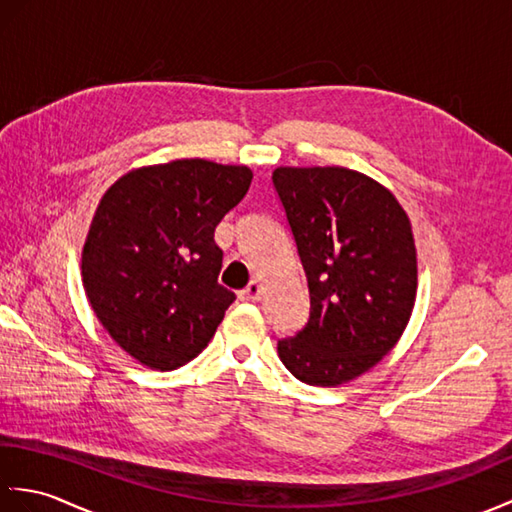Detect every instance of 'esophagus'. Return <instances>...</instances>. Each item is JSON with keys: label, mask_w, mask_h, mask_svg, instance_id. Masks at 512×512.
I'll return each mask as SVG.
<instances>
[{"label": "esophagus", "mask_w": 512, "mask_h": 512, "mask_svg": "<svg viewBox=\"0 0 512 512\" xmlns=\"http://www.w3.org/2000/svg\"><path fill=\"white\" fill-rule=\"evenodd\" d=\"M242 299L244 301H259L262 299V284L259 281H250V284L242 290Z\"/></svg>", "instance_id": "1"}]
</instances>
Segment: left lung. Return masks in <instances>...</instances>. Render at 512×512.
<instances>
[{"mask_svg":"<svg viewBox=\"0 0 512 512\" xmlns=\"http://www.w3.org/2000/svg\"><path fill=\"white\" fill-rule=\"evenodd\" d=\"M273 184L310 292L306 328L277 343L306 385L372 369L405 332L418 290L411 222L383 184L345 167H277Z\"/></svg>","mask_w":512,"mask_h":512,"instance_id":"8db88e82","label":"left lung"}]
</instances>
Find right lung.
I'll use <instances>...</instances> for the list:
<instances>
[{
	"mask_svg": "<svg viewBox=\"0 0 512 512\" xmlns=\"http://www.w3.org/2000/svg\"><path fill=\"white\" fill-rule=\"evenodd\" d=\"M253 171L202 158L127 171L105 191L83 244L85 295L107 334L145 367L198 356L235 301L217 284L213 233Z\"/></svg>",
	"mask_w": 512,
	"mask_h": 512,
	"instance_id": "right-lung-1",
	"label": "right lung"
}]
</instances>
